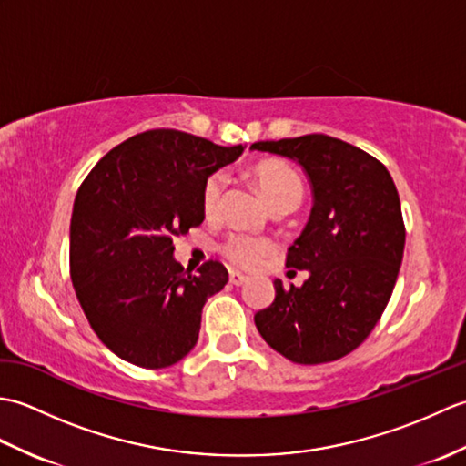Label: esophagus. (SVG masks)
I'll return each instance as SVG.
<instances>
[{"label": "esophagus", "mask_w": 466, "mask_h": 466, "mask_svg": "<svg viewBox=\"0 0 466 466\" xmlns=\"http://www.w3.org/2000/svg\"><path fill=\"white\" fill-rule=\"evenodd\" d=\"M244 282H248V276H244V274L236 272V270H232V272H230V284H234V286H242Z\"/></svg>", "instance_id": "34e87169"}]
</instances>
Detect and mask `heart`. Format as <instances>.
Returning <instances> with one entry per match:
<instances>
[{
	"label": "heart",
	"mask_w": 466,
	"mask_h": 466,
	"mask_svg": "<svg viewBox=\"0 0 466 466\" xmlns=\"http://www.w3.org/2000/svg\"><path fill=\"white\" fill-rule=\"evenodd\" d=\"M254 180L258 184L260 192L264 194L268 204L284 200V198H296L300 200L304 186L300 176L289 164L279 160H266L254 167ZM226 174L214 172L206 177L202 186V208L206 214H214L220 206V198L224 192ZM274 250V242L264 236L254 234H232L222 244V254L232 264L240 268H254L258 266L264 256Z\"/></svg>",
	"instance_id": "b5f03b06"
}]
</instances>
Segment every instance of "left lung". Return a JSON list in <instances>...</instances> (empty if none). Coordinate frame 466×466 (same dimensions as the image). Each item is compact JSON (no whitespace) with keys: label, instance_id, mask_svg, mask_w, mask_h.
<instances>
[{"label":"left lung","instance_id":"8db88e82","mask_svg":"<svg viewBox=\"0 0 466 466\" xmlns=\"http://www.w3.org/2000/svg\"><path fill=\"white\" fill-rule=\"evenodd\" d=\"M250 150L299 162L314 194L309 224L286 254V266L309 270V280L290 290L274 280V302L256 312V329L296 364L339 360L372 332L397 284L407 234L397 186L376 157L324 134Z\"/></svg>","mask_w":466,"mask_h":466}]
</instances>
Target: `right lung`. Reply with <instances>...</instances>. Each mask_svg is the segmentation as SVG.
<instances>
[{"label": "right lung", "mask_w": 466, "mask_h": 466, "mask_svg": "<svg viewBox=\"0 0 466 466\" xmlns=\"http://www.w3.org/2000/svg\"><path fill=\"white\" fill-rule=\"evenodd\" d=\"M242 152L162 127L116 146L82 182L69 274L87 322L120 359L166 369L196 346L204 304L228 270L208 260L186 272L174 260V236L202 224L206 177Z\"/></svg>", "instance_id": "obj_1"}]
</instances>
